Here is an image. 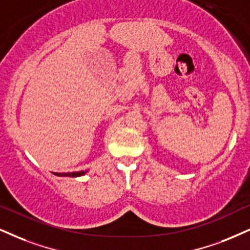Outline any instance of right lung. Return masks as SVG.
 <instances>
[{"mask_svg":"<svg viewBox=\"0 0 250 250\" xmlns=\"http://www.w3.org/2000/svg\"><path fill=\"white\" fill-rule=\"evenodd\" d=\"M87 170L84 171H75V172H55V175H58V176H70V177H76V176H82V175H84Z\"/></svg>","mask_w":250,"mask_h":250,"instance_id":"1","label":"right lung"}]
</instances>
